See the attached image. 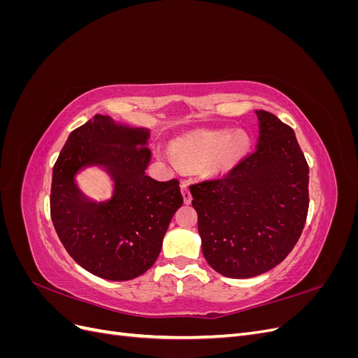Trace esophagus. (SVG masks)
<instances>
[{"mask_svg":"<svg viewBox=\"0 0 358 358\" xmlns=\"http://www.w3.org/2000/svg\"><path fill=\"white\" fill-rule=\"evenodd\" d=\"M180 191H182L183 203H185V204H189V203H191V200H192V197H191V192H189V187H188V183L182 182V183H180Z\"/></svg>","mask_w":358,"mask_h":358,"instance_id":"1","label":"esophagus"}]
</instances>
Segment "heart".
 Returning <instances> with one entry per match:
<instances>
[{
	"label": "heart",
	"instance_id": "obj_1",
	"mask_svg": "<svg viewBox=\"0 0 358 358\" xmlns=\"http://www.w3.org/2000/svg\"><path fill=\"white\" fill-rule=\"evenodd\" d=\"M249 137L243 131L209 129L180 137L173 143V155L182 164H203L212 171H224L246 152Z\"/></svg>",
	"mask_w": 358,
	"mask_h": 358
}]
</instances>
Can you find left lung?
Masks as SVG:
<instances>
[{"label":"left lung","mask_w":358,"mask_h":358,"mask_svg":"<svg viewBox=\"0 0 358 358\" xmlns=\"http://www.w3.org/2000/svg\"><path fill=\"white\" fill-rule=\"evenodd\" d=\"M255 113V152L225 176L189 188L206 262L233 279L263 275L284 262L309 208V167L294 131L272 113Z\"/></svg>","instance_id":"obj_1"}]
</instances>
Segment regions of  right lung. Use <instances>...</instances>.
Returning <instances> with one entry per match:
<instances>
[{"mask_svg":"<svg viewBox=\"0 0 358 358\" xmlns=\"http://www.w3.org/2000/svg\"><path fill=\"white\" fill-rule=\"evenodd\" d=\"M149 129L95 115L69 136L53 166L50 216L76 263L109 280H129L154 266L173 215L183 199L179 180L146 176ZM100 166L114 180L113 197L85 198L75 185L80 171Z\"/></svg>","mask_w":358,"mask_h":358,"instance_id":"obj_1","label":"right lung"}]
</instances>
